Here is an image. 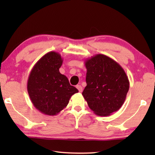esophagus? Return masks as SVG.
I'll return each mask as SVG.
<instances>
[{"label": "esophagus", "mask_w": 155, "mask_h": 155, "mask_svg": "<svg viewBox=\"0 0 155 155\" xmlns=\"http://www.w3.org/2000/svg\"><path fill=\"white\" fill-rule=\"evenodd\" d=\"M77 88L78 90V91H79V92H82V91H83L82 86L80 85H77Z\"/></svg>", "instance_id": "esophagus-1"}]
</instances>
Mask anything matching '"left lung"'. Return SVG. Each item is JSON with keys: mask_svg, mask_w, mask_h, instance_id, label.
<instances>
[{"mask_svg": "<svg viewBox=\"0 0 155 155\" xmlns=\"http://www.w3.org/2000/svg\"><path fill=\"white\" fill-rule=\"evenodd\" d=\"M87 86L82 93L91 111L108 116L120 109L129 90V81L118 63L102 54L85 61Z\"/></svg>", "mask_w": 155, "mask_h": 155, "instance_id": "obj_1", "label": "left lung"}]
</instances>
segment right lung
I'll return each instance as SVG.
<instances>
[{
	"label": "right lung",
	"instance_id": "add662e5",
	"mask_svg": "<svg viewBox=\"0 0 155 155\" xmlns=\"http://www.w3.org/2000/svg\"><path fill=\"white\" fill-rule=\"evenodd\" d=\"M62 63L59 52H48L38 60L28 76L27 91L31 103L47 115L58 114L67 107L73 94L78 91L60 73Z\"/></svg>",
	"mask_w": 155,
	"mask_h": 155
}]
</instances>
